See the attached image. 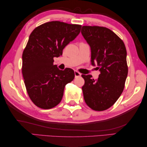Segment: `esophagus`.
I'll return each instance as SVG.
<instances>
[{
	"label": "esophagus",
	"instance_id": "obj_1",
	"mask_svg": "<svg viewBox=\"0 0 147 147\" xmlns=\"http://www.w3.org/2000/svg\"><path fill=\"white\" fill-rule=\"evenodd\" d=\"M74 74H75V77H76V78H78V77L81 76V74L79 73V71H75V72H74Z\"/></svg>",
	"mask_w": 147,
	"mask_h": 147
}]
</instances>
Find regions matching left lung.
<instances>
[{"instance_id":"8db88e82","label":"left lung","mask_w":147,"mask_h":147,"mask_svg":"<svg viewBox=\"0 0 147 147\" xmlns=\"http://www.w3.org/2000/svg\"><path fill=\"white\" fill-rule=\"evenodd\" d=\"M81 34L91 50V64H97L100 74L96 80L82 75L84 100L91 109L106 110L123 92L128 76L126 49L123 41L112 30L103 26H83Z\"/></svg>"}]
</instances>
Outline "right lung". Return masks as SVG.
Listing matches in <instances>:
<instances>
[{"label": "right lung", "instance_id": "right-lung-1", "mask_svg": "<svg viewBox=\"0 0 147 147\" xmlns=\"http://www.w3.org/2000/svg\"><path fill=\"white\" fill-rule=\"evenodd\" d=\"M81 25L50 21L30 34L22 55V74L30 100L38 107L49 109L61 102L64 87L75 78L73 69L61 70L53 58L78 36Z\"/></svg>", "mask_w": 147, "mask_h": 147}]
</instances>
